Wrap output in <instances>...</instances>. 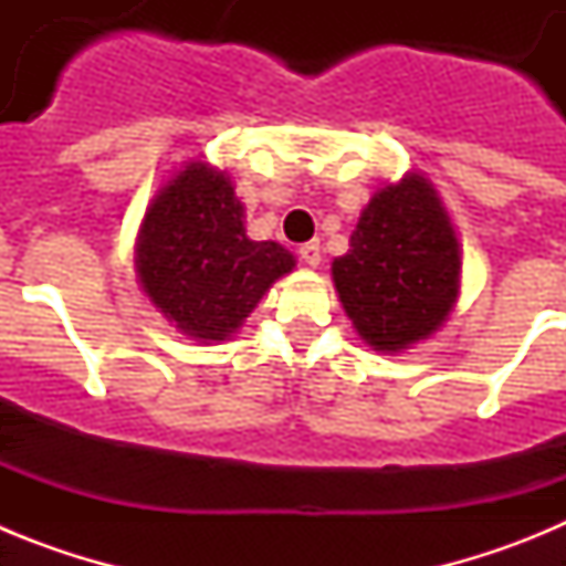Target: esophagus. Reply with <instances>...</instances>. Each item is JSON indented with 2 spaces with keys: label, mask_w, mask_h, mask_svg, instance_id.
<instances>
[{
  "label": "esophagus",
  "mask_w": 566,
  "mask_h": 566,
  "mask_svg": "<svg viewBox=\"0 0 566 566\" xmlns=\"http://www.w3.org/2000/svg\"><path fill=\"white\" fill-rule=\"evenodd\" d=\"M300 260L306 263V266H319V260H323V249H319V240H308L300 247Z\"/></svg>",
  "instance_id": "esophagus-1"
}]
</instances>
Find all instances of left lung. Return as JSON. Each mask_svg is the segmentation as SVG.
<instances>
[{"label":"left lung","mask_w":566,"mask_h":566,"mask_svg":"<svg viewBox=\"0 0 566 566\" xmlns=\"http://www.w3.org/2000/svg\"><path fill=\"white\" fill-rule=\"evenodd\" d=\"M332 277L365 345L402 354L448 323L462 286V252L437 187L411 169L359 212Z\"/></svg>","instance_id":"8db88e82"}]
</instances>
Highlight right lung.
<instances>
[{"label": "right lung", "instance_id": "obj_1", "mask_svg": "<svg viewBox=\"0 0 566 566\" xmlns=\"http://www.w3.org/2000/svg\"><path fill=\"white\" fill-rule=\"evenodd\" d=\"M227 169L192 158L158 187L135 238V277L189 339L223 343L297 260L274 240H252Z\"/></svg>", "mask_w": 566, "mask_h": 566}]
</instances>
